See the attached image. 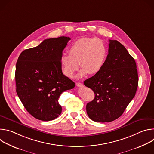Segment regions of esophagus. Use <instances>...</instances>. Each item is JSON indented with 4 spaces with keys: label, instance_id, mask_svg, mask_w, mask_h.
Returning a JSON list of instances; mask_svg holds the SVG:
<instances>
[{
    "label": "esophagus",
    "instance_id": "obj_1",
    "mask_svg": "<svg viewBox=\"0 0 154 154\" xmlns=\"http://www.w3.org/2000/svg\"><path fill=\"white\" fill-rule=\"evenodd\" d=\"M76 86H78V87H83V85L82 83L77 82V83H76Z\"/></svg>",
    "mask_w": 154,
    "mask_h": 154
}]
</instances>
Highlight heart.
<instances>
[{
	"label": "heart",
	"mask_w": 154,
	"mask_h": 154,
	"mask_svg": "<svg viewBox=\"0 0 154 154\" xmlns=\"http://www.w3.org/2000/svg\"><path fill=\"white\" fill-rule=\"evenodd\" d=\"M69 55H63L61 64L64 74L72 77L79 66V77L87 73L94 75L102 68L107 57V48L102 41L96 38H83L75 41L69 49Z\"/></svg>",
	"instance_id": "obj_1"
}]
</instances>
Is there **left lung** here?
<instances>
[{
    "label": "left lung",
    "instance_id": "left-lung-1",
    "mask_svg": "<svg viewBox=\"0 0 154 154\" xmlns=\"http://www.w3.org/2000/svg\"><path fill=\"white\" fill-rule=\"evenodd\" d=\"M108 54L101 70L84 81L94 93V99L86 105L89 118L107 122L119 118L133 99L138 85L134 58L116 40L109 39Z\"/></svg>",
    "mask_w": 154,
    "mask_h": 154
}]
</instances>
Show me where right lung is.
Wrapping results in <instances>:
<instances>
[{
  "mask_svg": "<svg viewBox=\"0 0 154 154\" xmlns=\"http://www.w3.org/2000/svg\"><path fill=\"white\" fill-rule=\"evenodd\" d=\"M71 39L66 36L44 40L22 52L16 65V93L26 110L34 118L49 121L61 113L58 98L75 83L61 70L63 51Z\"/></svg>",
  "mask_w": 154,
  "mask_h": 154,
  "instance_id": "1",
  "label": "right lung"
}]
</instances>
